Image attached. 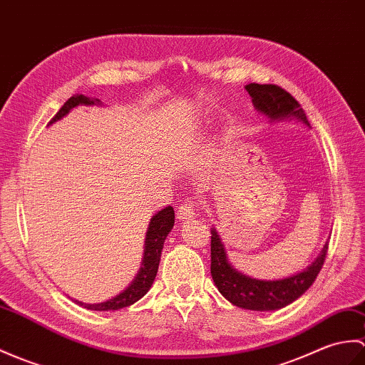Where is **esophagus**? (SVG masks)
I'll list each match as a JSON object with an SVG mask.
<instances>
[{
    "label": "esophagus",
    "mask_w": 365,
    "mask_h": 365,
    "mask_svg": "<svg viewBox=\"0 0 365 365\" xmlns=\"http://www.w3.org/2000/svg\"><path fill=\"white\" fill-rule=\"evenodd\" d=\"M192 217H196V205H194V202L186 200L179 207V210H177V219H179L180 222H185L190 221Z\"/></svg>",
    "instance_id": "obj_1"
}]
</instances>
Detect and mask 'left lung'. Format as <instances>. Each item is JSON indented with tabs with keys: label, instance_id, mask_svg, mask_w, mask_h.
<instances>
[{
	"label": "left lung",
	"instance_id": "left-lung-1",
	"mask_svg": "<svg viewBox=\"0 0 365 365\" xmlns=\"http://www.w3.org/2000/svg\"><path fill=\"white\" fill-rule=\"evenodd\" d=\"M245 90L257 112L266 116L269 123L297 121L309 127L300 104L283 88L249 83ZM327 250L328 241L317 258L297 274L278 279L253 278L232 266L221 236L215 227H211V277L217 291L232 304L250 311H277L291 304L309 289L324 266Z\"/></svg>",
	"mask_w": 365,
	"mask_h": 365
}]
</instances>
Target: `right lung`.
<instances>
[{
	"instance_id": "obj_1",
	"label": "right lung",
	"mask_w": 365,
	"mask_h": 365,
	"mask_svg": "<svg viewBox=\"0 0 365 365\" xmlns=\"http://www.w3.org/2000/svg\"><path fill=\"white\" fill-rule=\"evenodd\" d=\"M78 106H103V103L96 98L74 95L62 106V108L58 110L57 115L49 121V124L62 120L63 116H66L74 107ZM174 217H175L174 208L171 205L157 211V213L150 217V222L146 232V240H144V250H143L140 270L124 291L115 295V297L101 303H83L73 299L74 303H78L79 307L91 309V311H116L125 307H130V304L144 297L155 279L158 264H160V257H162V250H163V244L169 232L173 230Z\"/></svg>"
}]
</instances>
